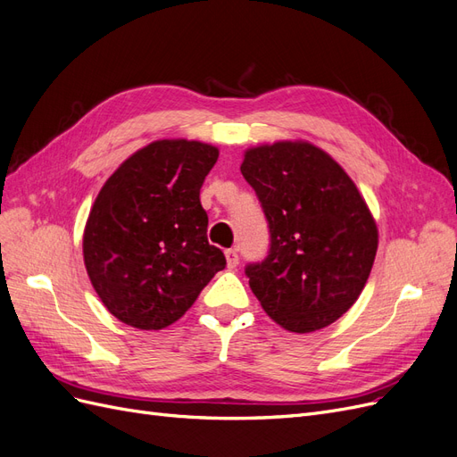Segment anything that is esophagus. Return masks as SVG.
Wrapping results in <instances>:
<instances>
[{
    "label": "esophagus",
    "mask_w": 457,
    "mask_h": 457,
    "mask_svg": "<svg viewBox=\"0 0 457 457\" xmlns=\"http://www.w3.org/2000/svg\"><path fill=\"white\" fill-rule=\"evenodd\" d=\"M225 255H227V267H228V269H237L238 262H240L238 252H237V250H227Z\"/></svg>",
    "instance_id": "34e87169"
}]
</instances>
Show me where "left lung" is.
<instances>
[{"label":"left lung","mask_w":457,"mask_h":457,"mask_svg":"<svg viewBox=\"0 0 457 457\" xmlns=\"http://www.w3.org/2000/svg\"><path fill=\"white\" fill-rule=\"evenodd\" d=\"M240 171L270 234L269 255L245 267L261 307L295 334L334 324L362 294L378 252L361 192L334 158L303 141L245 150Z\"/></svg>","instance_id":"8db88e82"}]
</instances>
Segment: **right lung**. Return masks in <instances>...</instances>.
Masks as SVG:
<instances>
[{
	"instance_id": "1",
	"label": "right lung",
	"mask_w": 457,
	"mask_h": 457,
	"mask_svg": "<svg viewBox=\"0 0 457 457\" xmlns=\"http://www.w3.org/2000/svg\"><path fill=\"white\" fill-rule=\"evenodd\" d=\"M219 150L163 139L110 175L84 230V261L104 307L123 324L162 329L179 320L227 259L207 242L200 188Z\"/></svg>"
}]
</instances>
